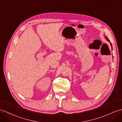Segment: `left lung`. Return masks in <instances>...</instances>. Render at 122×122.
<instances>
[{
  "label": "left lung",
  "mask_w": 122,
  "mask_h": 122,
  "mask_svg": "<svg viewBox=\"0 0 122 122\" xmlns=\"http://www.w3.org/2000/svg\"><path fill=\"white\" fill-rule=\"evenodd\" d=\"M106 39H107V40L108 41H109V42H110V40H109V39L108 38V37H106ZM110 44H111V46H112V44H111V43H110Z\"/></svg>",
  "instance_id": "1"
}]
</instances>
